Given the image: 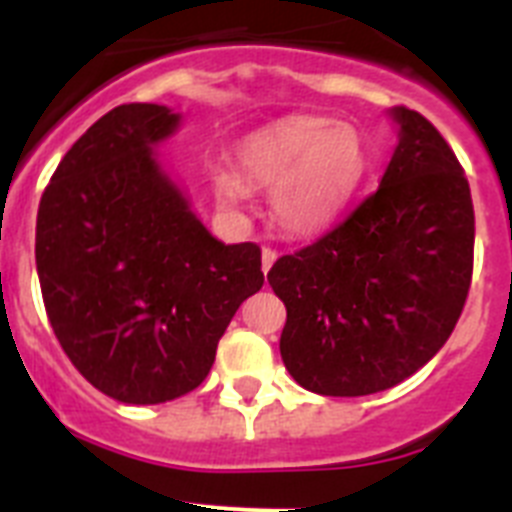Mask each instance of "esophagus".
<instances>
[{
	"mask_svg": "<svg viewBox=\"0 0 512 512\" xmlns=\"http://www.w3.org/2000/svg\"><path fill=\"white\" fill-rule=\"evenodd\" d=\"M277 256H279V253L274 251V248H269V246L261 248V269H264V274H269V269L274 266Z\"/></svg>",
	"mask_w": 512,
	"mask_h": 512,
	"instance_id": "esophagus-1",
	"label": "esophagus"
}]
</instances>
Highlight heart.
<instances>
[{
    "instance_id": "1",
    "label": "heart",
    "mask_w": 512,
    "mask_h": 512,
    "mask_svg": "<svg viewBox=\"0 0 512 512\" xmlns=\"http://www.w3.org/2000/svg\"><path fill=\"white\" fill-rule=\"evenodd\" d=\"M238 174L212 171L220 205L238 207L248 187H271V217L289 235H315L351 202L366 171L359 130L323 115H289L253 130L235 148Z\"/></svg>"
}]
</instances>
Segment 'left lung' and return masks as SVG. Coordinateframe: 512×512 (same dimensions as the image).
<instances>
[{
  "label": "left lung",
  "mask_w": 512,
  "mask_h": 512,
  "mask_svg": "<svg viewBox=\"0 0 512 512\" xmlns=\"http://www.w3.org/2000/svg\"><path fill=\"white\" fill-rule=\"evenodd\" d=\"M392 161L336 228L266 274L287 307L282 351L300 387L390 390L449 341L474 269V207L459 158L420 112L395 107Z\"/></svg>",
  "instance_id": "8db88e82"
}]
</instances>
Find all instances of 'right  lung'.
<instances>
[{
  "mask_svg": "<svg viewBox=\"0 0 512 512\" xmlns=\"http://www.w3.org/2000/svg\"><path fill=\"white\" fill-rule=\"evenodd\" d=\"M179 115L120 104L76 140L38 207L35 264L58 343L99 392L158 405L200 387L243 300L256 243L207 233L153 158Z\"/></svg>",
  "mask_w": 512,
  "mask_h": 512,
  "instance_id": "add662e5",
  "label": "right lung"
}]
</instances>
